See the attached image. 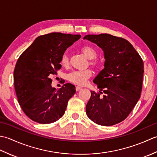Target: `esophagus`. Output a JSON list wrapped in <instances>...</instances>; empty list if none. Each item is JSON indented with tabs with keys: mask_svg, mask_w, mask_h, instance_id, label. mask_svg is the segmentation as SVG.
I'll return each instance as SVG.
<instances>
[{
	"mask_svg": "<svg viewBox=\"0 0 157 157\" xmlns=\"http://www.w3.org/2000/svg\"><path fill=\"white\" fill-rule=\"evenodd\" d=\"M81 89H82V87H80V86H76V88H75L76 91H79V90H80Z\"/></svg>",
	"mask_w": 157,
	"mask_h": 157,
	"instance_id": "esophagus-1",
	"label": "esophagus"
}]
</instances>
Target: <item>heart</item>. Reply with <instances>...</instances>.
I'll return each mask as SVG.
<instances>
[{
  "mask_svg": "<svg viewBox=\"0 0 157 157\" xmlns=\"http://www.w3.org/2000/svg\"><path fill=\"white\" fill-rule=\"evenodd\" d=\"M82 51L86 55V57L89 59H94L97 52L95 51L94 48H93L91 46H84L82 48ZM61 63L63 66L67 67L69 64V57L67 54H64L61 57ZM90 65L92 66L97 65V63L96 61H91ZM92 75V71L90 69H85V70H75L70 72L69 74L67 75V79L69 82L72 84L84 86L87 83L88 79L90 78Z\"/></svg>",
  "mask_w": 157,
  "mask_h": 157,
  "instance_id": "obj_1",
  "label": "heart"
}]
</instances>
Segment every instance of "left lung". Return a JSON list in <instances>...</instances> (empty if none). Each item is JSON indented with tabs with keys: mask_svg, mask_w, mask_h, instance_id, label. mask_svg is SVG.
<instances>
[{
	"mask_svg": "<svg viewBox=\"0 0 157 157\" xmlns=\"http://www.w3.org/2000/svg\"><path fill=\"white\" fill-rule=\"evenodd\" d=\"M104 51L105 64L94 79L99 93L91 91L86 114L92 121L110 126L127 118L140 98L144 63L130 43L107 34L86 35ZM102 91L105 94L100 96Z\"/></svg>",
	"mask_w": 157,
	"mask_h": 157,
	"instance_id": "left-lung-1",
	"label": "left lung"
}]
</instances>
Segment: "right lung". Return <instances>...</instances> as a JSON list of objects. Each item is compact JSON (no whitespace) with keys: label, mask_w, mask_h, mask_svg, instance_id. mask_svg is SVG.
I'll return each instance as SVG.
<instances>
[{"label":"right lung","mask_w":157,"mask_h":157,"mask_svg":"<svg viewBox=\"0 0 157 157\" xmlns=\"http://www.w3.org/2000/svg\"><path fill=\"white\" fill-rule=\"evenodd\" d=\"M80 38L59 32L40 36L18 59L13 73L15 92L23 111L34 121L47 124L64 115L75 87L67 83L56 90L51 77L61 68L66 49Z\"/></svg>","instance_id":"right-lung-1"}]
</instances>
